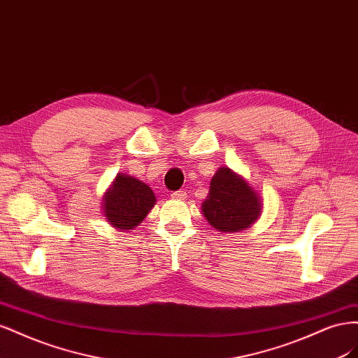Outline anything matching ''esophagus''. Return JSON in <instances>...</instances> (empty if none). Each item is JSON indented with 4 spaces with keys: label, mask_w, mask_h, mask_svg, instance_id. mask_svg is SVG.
I'll return each instance as SVG.
<instances>
[{
    "label": "esophagus",
    "mask_w": 358,
    "mask_h": 358,
    "mask_svg": "<svg viewBox=\"0 0 358 358\" xmlns=\"http://www.w3.org/2000/svg\"><path fill=\"white\" fill-rule=\"evenodd\" d=\"M185 196H187V192L185 191H175V192H171V199H178V200H183L185 199Z\"/></svg>",
    "instance_id": "esophagus-1"
}]
</instances>
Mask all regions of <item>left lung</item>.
Here are the masks:
<instances>
[{
    "label": "left lung",
    "mask_w": 358,
    "mask_h": 358,
    "mask_svg": "<svg viewBox=\"0 0 358 358\" xmlns=\"http://www.w3.org/2000/svg\"><path fill=\"white\" fill-rule=\"evenodd\" d=\"M203 215L215 230L234 233L255 222L262 203L257 192L230 169L221 167L210 182L209 196L203 201Z\"/></svg>",
    "instance_id": "left-lung-1"
}]
</instances>
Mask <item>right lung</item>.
<instances>
[{
    "instance_id": "1",
    "label": "right lung",
    "mask_w": 358,
    "mask_h": 358,
    "mask_svg": "<svg viewBox=\"0 0 358 358\" xmlns=\"http://www.w3.org/2000/svg\"><path fill=\"white\" fill-rule=\"evenodd\" d=\"M154 204V191L146 183L131 176L117 175L112 189L106 192L103 209L107 222L117 230H131L143 221Z\"/></svg>"
}]
</instances>
